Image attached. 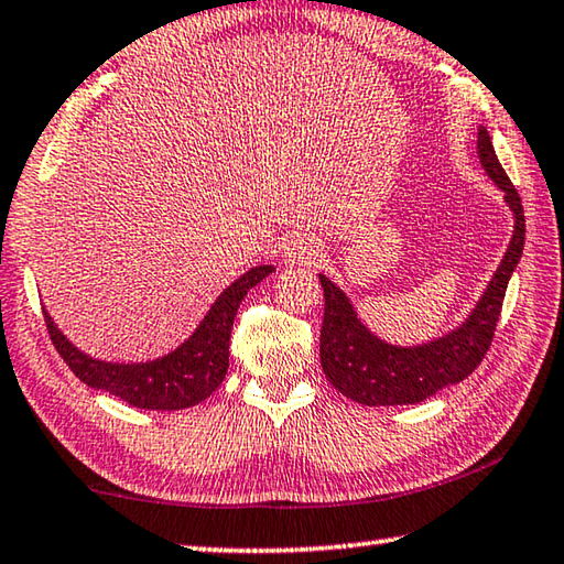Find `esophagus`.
<instances>
[{
    "label": "esophagus",
    "mask_w": 564,
    "mask_h": 564,
    "mask_svg": "<svg viewBox=\"0 0 564 564\" xmlns=\"http://www.w3.org/2000/svg\"><path fill=\"white\" fill-rule=\"evenodd\" d=\"M289 259L291 261H301V263H305V261H316L318 259V246H313L311 241H303V238H299V241H293L291 246H289Z\"/></svg>",
    "instance_id": "esophagus-1"
}]
</instances>
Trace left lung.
Wrapping results in <instances>:
<instances>
[{
  "label": "left lung",
  "mask_w": 564,
  "mask_h": 564,
  "mask_svg": "<svg viewBox=\"0 0 564 564\" xmlns=\"http://www.w3.org/2000/svg\"><path fill=\"white\" fill-rule=\"evenodd\" d=\"M477 154L488 176L505 191V202L514 214V234L488 291L460 328L417 348L388 346L356 318L346 293L326 275H318L323 299H326L321 328L323 373L343 395L360 405L420 403L445 386L460 383L490 350L508 281L522 256L524 212L518 188L500 166L490 133L485 129L477 131Z\"/></svg>",
  "instance_id": "1"
}]
</instances>
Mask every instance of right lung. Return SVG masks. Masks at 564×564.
<instances>
[{"instance_id":"1","label":"right lung","mask_w":564,"mask_h":564,"mask_svg":"<svg viewBox=\"0 0 564 564\" xmlns=\"http://www.w3.org/2000/svg\"><path fill=\"white\" fill-rule=\"evenodd\" d=\"M273 269L256 265L236 283L218 295V301L206 313L194 336L181 343L169 356L149 362H104L84 356L62 330L54 326L50 313L44 311V323L50 330L54 348L59 350L72 373L97 390L121 398L123 403L144 410H184L202 403L221 386L228 370V338H231L234 318L243 295L261 283Z\"/></svg>"}]
</instances>
